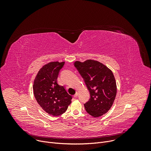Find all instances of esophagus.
<instances>
[{
	"mask_svg": "<svg viewBox=\"0 0 151 151\" xmlns=\"http://www.w3.org/2000/svg\"><path fill=\"white\" fill-rule=\"evenodd\" d=\"M78 93H76V94L73 96V97H74L75 98H76V97H78Z\"/></svg>",
	"mask_w": 151,
	"mask_h": 151,
	"instance_id": "34e87169",
	"label": "esophagus"
}]
</instances>
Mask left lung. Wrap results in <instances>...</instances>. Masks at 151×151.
<instances>
[{
	"label": "left lung",
	"instance_id": "left-lung-1",
	"mask_svg": "<svg viewBox=\"0 0 151 151\" xmlns=\"http://www.w3.org/2000/svg\"><path fill=\"white\" fill-rule=\"evenodd\" d=\"M90 93L89 100L84 104L86 111L94 118L106 114L112 107L116 95V83L111 69L93 60L74 63Z\"/></svg>",
	"mask_w": 151,
	"mask_h": 151
}]
</instances>
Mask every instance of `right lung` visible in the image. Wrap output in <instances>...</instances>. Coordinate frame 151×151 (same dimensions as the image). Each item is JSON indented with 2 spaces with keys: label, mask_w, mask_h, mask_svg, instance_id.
<instances>
[{
  "label": "right lung",
  "mask_w": 151,
  "mask_h": 151,
  "mask_svg": "<svg viewBox=\"0 0 151 151\" xmlns=\"http://www.w3.org/2000/svg\"><path fill=\"white\" fill-rule=\"evenodd\" d=\"M64 64V62L52 61L45 64L33 82V93L37 102L43 110L54 116L65 112L72 102V96L57 83L60 70Z\"/></svg>",
  "instance_id": "obj_1"
}]
</instances>
